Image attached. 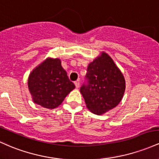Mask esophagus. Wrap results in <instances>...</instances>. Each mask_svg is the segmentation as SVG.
<instances>
[{
	"label": "esophagus",
	"mask_w": 159,
	"mask_h": 159,
	"mask_svg": "<svg viewBox=\"0 0 159 159\" xmlns=\"http://www.w3.org/2000/svg\"><path fill=\"white\" fill-rule=\"evenodd\" d=\"M75 85L76 88H79V86H80V82L78 81H75Z\"/></svg>",
	"instance_id": "obj_1"
}]
</instances>
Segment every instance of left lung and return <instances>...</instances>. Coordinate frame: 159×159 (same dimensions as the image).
Returning <instances> with one entry per match:
<instances>
[{"instance_id": "left-lung-1", "label": "left lung", "mask_w": 159, "mask_h": 159, "mask_svg": "<svg viewBox=\"0 0 159 159\" xmlns=\"http://www.w3.org/2000/svg\"><path fill=\"white\" fill-rule=\"evenodd\" d=\"M125 81L121 71L106 53L90 62L85 82L80 88L87 107L96 115H102L121 102Z\"/></svg>"}]
</instances>
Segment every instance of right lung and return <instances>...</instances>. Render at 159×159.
<instances>
[{
    "label": "right lung",
    "instance_id": "1",
    "mask_svg": "<svg viewBox=\"0 0 159 159\" xmlns=\"http://www.w3.org/2000/svg\"><path fill=\"white\" fill-rule=\"evenodd\" d=\"M28 84L33 101L47 109L60 106L75 88L59 59H48L38 66L29 75Z\"/></svg>",
    "mask_w": 159,
    "mask_h": 159
}]
</instances>
